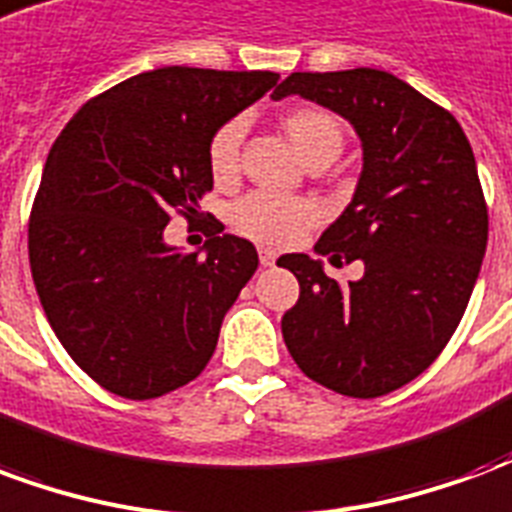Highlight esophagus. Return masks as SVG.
Here are the masks:
<instances>
[{
    "instance_id": "1",
    "label": "esophagus",
    "mask_w": 512,
    "mask_h": 512,
    "mask_svg": "<svg viewBox=\"0 0 512 512\" xmlns=\"http://www.w3.org/2000/svg\"><path fill=\"white\" fill-rule=\"evenodd\" d=\"M277 263V252L274 249H260V266H274Z\"/></svg>"
}]
</instances>
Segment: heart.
I'll use <instances>...</instances> for the list:
<instances>
[{
    "label": "heart",
    "instance_id": "obj_1",
    "mask_svg": "<svg viewBox=\"0 0 512 512\" xmlns=\"http://www.w3.org/2000/svg\"><path fill=\"white\" fill-rule=\"evenodd\" d=\"M282 128L307 161L337 158L343 150L340 120L321 106H293L282 117ZM244 139V120H227L216 128L208 142V169L216 183H227L238 172V153ZM321 211L304 197H282L271 191H249L230 205V224L235 233L263 246H288L299 241Z\"/></svg>",
    "mask_w": 512,
    "mask_h": 512
}]
</instances>
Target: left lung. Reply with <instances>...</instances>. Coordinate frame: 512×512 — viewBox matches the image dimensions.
Here are the masks:
<instances>
[{
    "label": "left lung",
    "mask_w": 512,
    "mask_h": 512,
    "mask_svg": "<svg viewBox=\"0 0 512 512\" xmlns=\"http://www.w3.org/2000/svg\"><path fill=\"white\" fill-rule=\"evenodd\" d=\"M301 95L345 117L362 139L354 200L315 252L365 263L356 282L321 260L282 255L299 301L282 337L301 373L348 397L395 392L450 343L488 244V208L458 120L411 84L376 68L290 73L274 101Z\"/></svg>",
    "instance_id": "obj_1"
}]
</instances>
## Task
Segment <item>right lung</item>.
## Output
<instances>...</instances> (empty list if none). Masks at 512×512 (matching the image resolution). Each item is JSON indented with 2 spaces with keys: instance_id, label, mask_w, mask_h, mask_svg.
Returning <instances> with one entry per match:
<instances>
[{
  "instance_id": "add662e5",
  "label": "right lung",
  "mask_w": 512,
  "mask_h": 512,
  "mask_svg": "<svg viewBox=\"0 0 512 512\" xmlns=\"http://www.w3.org/2000/svg\"><path fill=\"white\" fill-rule=\"evenodd\" d=\"M279 82L271 71L167 65L95 95L51 147L29 216V266L62 348L98 384L150 400L200 376L257 271L211 219L205 255L164 241L213 189L216 128Z\"/></svg>"
}]
</instances>
